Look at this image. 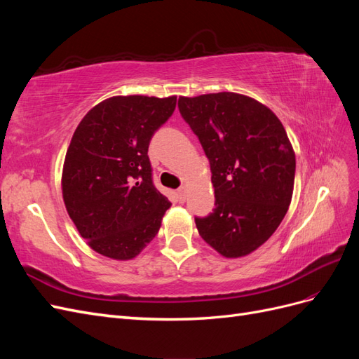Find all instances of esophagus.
Segmentation results:
<instances>
[{"label":"esophagus","instance_id":"obj_1","mask_svg":"<svg viewBox=\"0 0 359 359\" xmlns=\"http://www.w3.org/2000/svg\"><path fill=\"white\" fill-rule=\"evenodd\" d=\"M177 194H178V199H180V202H184V201H186V196H187L186 187H180V189L177 190Z\"/></svg>","mask_w":359,"mask_h":359}]
</instances>
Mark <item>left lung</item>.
<instances>
[{
    "instance_id": "obj_1",
    "label": "left lung",
    "mask_w": 359,
    "mask_h": 359,
    "mask_svg": "<svg viewBox=\"0 0 359 359\" xmlns=\"http://www.w3.org/2000/svg\"><path fill=\"white\" fill-rule=\"evenodd\" d=\"M178 107L212 172L215 208L194 219L199 235L224 257L253 253L292 201L297 161L283 124L268 106L238 93L181 95Z\"/></svg>"
}]
</instances>
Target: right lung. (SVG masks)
<instances>
[{
  "instance_id": "1",
  "label": "right lung",
  "mask_w": 359,
  "mask_h": 359,
  "mask_svg": "<svg viewBox=\"0 0 359 359\" xmlns=\"http://www.w3.org/2000/svg\"><path fill=\"white\" fill-rule=\"evenodd\" d=\"M175 106L177 95H114L76 127L64 158L62 199L99 255L130 260L157 235L172 203L154 187L148 145Z\"/></svg>"
}]
</instances>
